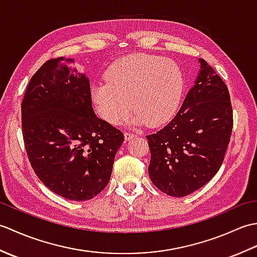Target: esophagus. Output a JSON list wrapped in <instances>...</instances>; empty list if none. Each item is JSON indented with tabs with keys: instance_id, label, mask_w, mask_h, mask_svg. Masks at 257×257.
Listing matches in <instances>:
<instances>
[{
	"instance_id": "1",
	"label": "esophagus",
	"mask_w": 257,
	"mask_h": 257,
	"mask_svg": "<svg viewBox=\"0 0 257 257\" xmlns=\"http://www.w3.org/2000/svg\"><path fill=\"white\" fill-rule=\"evenodd\" d=\"M135 137H137V136H136L135 134L124 133V140H125V141H129V140H132V139H133V138H135Z\"/></svg>"
}]
</instances>
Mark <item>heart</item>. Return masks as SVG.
<instances>
[{
  "mask_svg": "<svg viewBox=\"0 0 257 257\" xmlns=\"http://www.w3.org/2000/svg\"><path fill=\"white\" fill-rule=\"evenodd\" d=\"M184 79L176 63L148 54H133L114 63L107 84L92 87L91 97L99 116L111 124L121 123L132 109L135 125H161L176 114Z\"/></svg>",
  "mask_w": 257,
  "mask_h": 257,
  "instance_id": "heart-1",
  "label": "heart"
}]
</instances>
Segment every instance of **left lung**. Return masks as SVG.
I'll use <instances>...</instances> for the list:
<instances>
[{"mask_svg": "<svg viewBox=\"0 0 257 257\" xmlns=\"http://www.w3.org/2000/svg\"><path fill=\"white\" fill-rule=\"evenodd\" d=\"M194 85L170 122L147 136L152 183L171 196H185L203 187L222 166L233 128L230 94L204 59Z\"/></svg>", "mask_w": 257, "mask_h": 257, "instance_id": "obj_1", "label": "left lung"}]
</instances>
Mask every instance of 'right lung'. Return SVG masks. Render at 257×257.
Masks as SVG:
<instances>
[{
  "instance_id": "1",
  "label": "right lung",
  "mask_w": 257,
  "mask_h": 257,
  "mask_svg": "<svg viewBox=\"0 0 257 257\" xmlns=\"http://www.w3.org/2000/svg\"><path fill=\"white\" fill-rule=\"evenodd\" d=\"M73 58L50 59L30 80L22 133L33 170L54 193L90 200L110 180L123 135L92 109L89 78Z\"/></svg>"
}]
</instances>
